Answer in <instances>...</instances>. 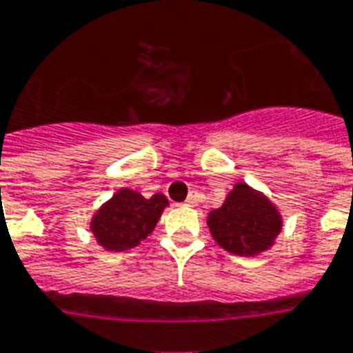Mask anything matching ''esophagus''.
Returning <instances> with one entry per match:
<instances>
[{
	"mask_svg": "<svg viewBox=\"0 0 353 353\" xmlns=\"http://www.w3.org/2000/svg\"><path fill=\"white\" fill-rule=\"evenodd\" d=\"M185 205H188V207H196V205H198V196H196V194L188 196L187 200H185Z\"/></svg>",
	"mask_w": 353,
	"mask_h": 353,
	"instance_id": "1",
	"label": "esophagus"
}]
</instances>
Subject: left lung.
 <instances>
[{
  "instance_id": "obj_1",
  "label": "left lung",
  "mask_w": 353,
  "mask_h": 353,
  "mask_svg": "<svg viewBox=\"0 0 353 353\" xmlns=\"http://www.w3.org/2000/svg\"><path fill=\"white\" fill-rule=\"evenodd\" d=\"M281 214L265 194L236 183L224 205L209 212L207 225L220 246L235 255L252 257L274 244L281 231Z\"/></svg>"
}]
</instances>
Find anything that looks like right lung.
<instances>
[{
	"label": "right lung",
	"instance_id": "add662e5",
	"mask_svg": "<svg viewBox=\"0 0 353 353\" xmlns=\"http://www.w3.org/2000/svg\"><path fill=\"white\" fill-rule=\"evenodd\" d=\"M166 205L165 194L144 198L134 190L122 188L99 207L90 230L99 246L109 252H125L139 246L155 230Z\"/></svg>",
	"mask_w": 353,
	"mask_h": 353
}]
</instances>
